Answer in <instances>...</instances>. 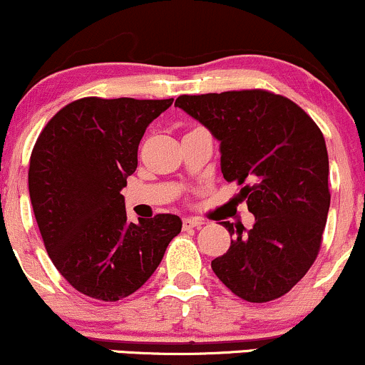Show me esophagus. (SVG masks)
<instances>
[{
    "label": "esophagus",
    "instance_id": "34e87169",
    "mask_svg": "<svg viewBox=\"0 0 365 365\" xmlns=\"http://www.w3.org/2000/svg\"><path fill=\"white\" fill-rule=\"evenodd\" d=\"M203 224H205L203 220H200V218H195V217H187L182 220L184 229H195V227H201Z\"/></svg>",
    "mask_w": 365,
    "mask_h": 365
}]
</instances>
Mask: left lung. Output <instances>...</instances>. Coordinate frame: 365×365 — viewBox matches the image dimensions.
I'll return each instance as SVG.
<instances>
[{
    "label": "left lung",
    "instance_id": "left-lung-1",
    "mask_svg": "<svg viewBox=\"0 0 365 365\" xmlns=\"http://www.w3.org/2000/svg\"><path fill=\"white\" fill-rule=\"evenodd\" d=\"M175 106L220 141L225 181L242 184L252 229L222 222L235 239L212 261L222 284L247 302L282 297L306 275L329 210L323 133L295 102L268 90L181 96Z\"/></svg>",
    "mask_w": 365,
    "mask_h": 365
}]
</instances>
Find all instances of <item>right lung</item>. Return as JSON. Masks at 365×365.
<instances>
[{
    "mask_svg": "<svg viewBox=\"0 0 365 365\" xmlns=\"http://www.w3.org/2000/svg\"><path fill=\"white\" fill-rule=\"evenodd\" d=\"M174 98L85 97L46 124L30 155L29 192L51 261L78 292L115 302L140 289L181 232L178 215L128 222V175L153 119Z\"/></svg>",
    "mask_w": 365,
    "mask_h": 365,
    "instance_id": "add662e5",
    "label": "right lung"
}]
</instances>
